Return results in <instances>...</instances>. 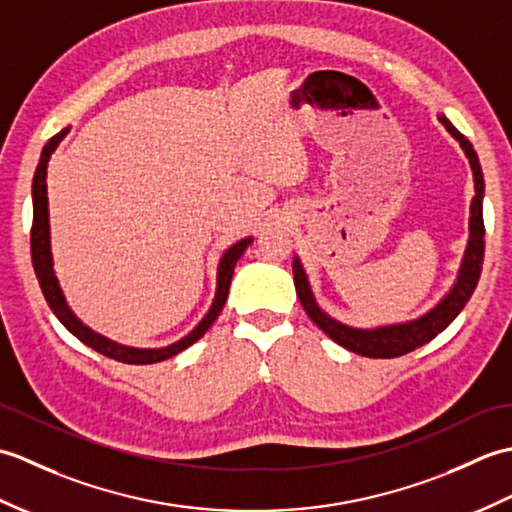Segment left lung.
Instances as JSON below:
<instances>
[{
	"label": "left lung",
	"mask_w": 512,
	"mask_h": 512,
	"mask_svg": "<svg viewBox=\"0 0 512 512\" xmlns=\"http://www.w3.org/2000/svg\"><path fill=\"white\" fill-rule=\"evenodd\" d=\"M438 118L440 123L447 127V132L458 140L464 156L469 158L473 182H475V198L471 200L469 239H466V248L458 268V275H455L451 288L444 292V297L436 303V306L409 321L376 325V328H354V325L336 321L319 306L317 299H314L308 273L303 270L299 255L292 257V275H295V288H297L303 310L308 312V317L317 323V328L328 334L334 343H339L341 347H345V350H350L358 356L394 358V356L413 352L416 347H422L424 343L436 339L442 330L449 328L451 321L458 317L466 303H469L477 281H480L482 262H484V215H482L484 173L480 167V158H477L469 138H464V134H460L444 114H440Z\"/></svg>",
	"instance_id": "left-lung-1"
}]
</instances>
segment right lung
<instances>
[{"label":"right lung","mask_w":512,"mask_h":512,"mask_svg":"<svg viewBox=\"0 0 512 512\" xmlns=\"http://www.w3.org/2000/svg\"><path fill=\"white\" fill-rule=\"evenodd\" d=\"M70 134V127L61 129L57 136H52L48 140V145L43 147L39 165L35 171V178H32V231H30V253H32V266H35V275L39 279V286L43 297H46L50 310L54 312L65 330L72 332L76 339L85 343L92 350L99 354L114 358L118 363H127V365H151V363H160L167 361V358L180 354L182 350H187L189 345H193L198 339H202L204 332L211 328L215 319L220 317V312L226 303L228 297V288H231V279H233V270L237 259L244 255V250L253 244V235L242 237L239 242L228 246L222 257L220 264H217V277H215V297L209 312L204 314L202 321L195 325V328L182 336L180 341L165 345V347H132V345H123L116 343L107 336L94 332L90 325H85L72 308L65 301V295L61 290V284L57 279V273H54V259H52V246H50V211H48V162L52 158L54 151H57L61 140Z\"/></svg>","instance_id":"1"}]
</instances>
